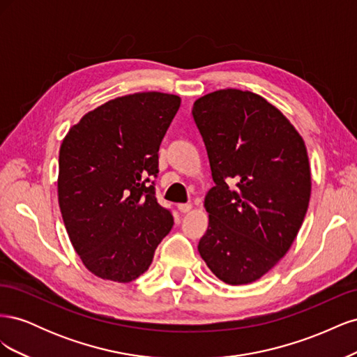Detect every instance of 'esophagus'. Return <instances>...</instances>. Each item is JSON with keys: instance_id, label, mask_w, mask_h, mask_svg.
Here are the masks:
<instances>
[{"instance_id": "1", "label": "esophagus", "mask_w": 357, "mask_h": 357, "mask_svg": "<svg viewBox=\"0 0 357 357\" xmlns=\"http://www.w3.org/2000/svg\"><path fill=\"white\" fill-rule=\"evenodd\" d=\"M177 208L180 210V213H189L192 210V204H178Z\"/></svg>"}]
</instances>
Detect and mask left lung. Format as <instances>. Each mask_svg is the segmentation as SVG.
<instances>
[{
	"mask_svg": "<svg viewBox=\"0 0 357 357\" xmlns=\"http://www.w3.org/2000/svg\"><path fill=\"white\" fill-rule=\"evenodd\" d=\"M192 114L215 183L204 199L208 228L198 252L223 283H253L289 252L304 222L305 143L277 107L248 91L204 95Z\"/></svg>",
	"mask_w": 357,
	"mask_h": 357,
	"instance_id": "8db88e82",
	"label": "left lung"
}]
</instances>
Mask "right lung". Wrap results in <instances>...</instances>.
<instances>
[{"mask_svg":"<svg viewBox=\"0 0 357 357\" xmlns=\"http://www.w3.org/2000/svg\"><path fill=\"white\" fill-rule=\"evenodd\" d=\"M180 101L162 92L119 96L86 113L63 138L59 208L74 250L96 277L117 283L138 278L172 228L152 177Z\"/></svg>","mask_w":357,"mask_h":357,"instance_id":"add662e5","label":"right lung"}]
</instances>
